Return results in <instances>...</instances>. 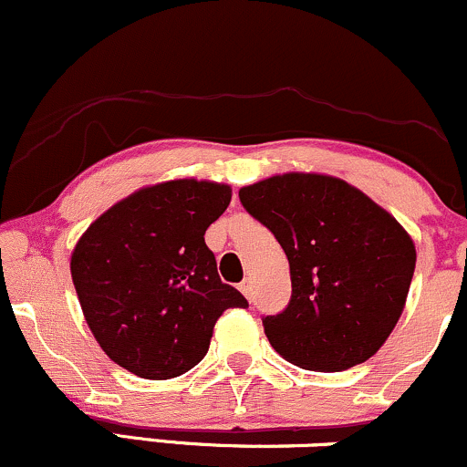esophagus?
I'll return each mask as SVG.
<instances>
[{
  "instance_id": "34e87169",
  "label": "esophagus",
  "mask_w": 467,
  "mask_h": 467,
  "mask_svg": "<svg viewBox=\"0 0 467 467\" xmlns=\"http://www.w3.org/2000/svg\"><path fill=\"white\" fill-rule=\"evenodd\" d=\"M239 290L244 292L245 299L253 301V279H250V276H248V279H244V281H242V285H239Z\"/></svg>"
}]
</instances>
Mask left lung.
I'll use <instances>...</instances> for the list:
<instances>
[{
  "mask_svg": "<svg viewBox=\"0 0 467 467\" xmlns=\"http://www.w3.org/2000/svg\"><path fill=\"white\" fill-rule=\"evenodd\" d=\"M284 248L292 296L264 332L285 361L341 372L368 361L406 308L412 237L388 210L339 177L284 172L239 191Z\"/></svg>",
  "mask_w": 467,
  "mask_h": 467,
  "instance_id": "1",
  "label": "left lung"
}]
</instances>
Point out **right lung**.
I'll use <instances>...</instances> for the list:
<instances>
[{
  "instance_id": "right-lung-1",
  "label": "right lung",
  "mask_w": 467,
  "mask_h": 467,
  "mask_svg": "<svg viewBox=\"0 0 467 467\" xmlns=\"http://www.w3.org/2000/svg\"><path fill=\"white\" fill-rule=\"evenodd\" d=\"M230 199L228 183L172 179L128 194L81 234L77 299L117 366L152 381L183 375L206 357L223 310L248 306L203 242Z\"/></svg>"
}]
</instances>
